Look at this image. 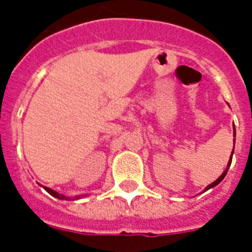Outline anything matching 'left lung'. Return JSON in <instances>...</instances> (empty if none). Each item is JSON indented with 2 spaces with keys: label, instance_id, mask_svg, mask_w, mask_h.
Returning a JSON list of instances; mask_svg holds the SVG:
<instances>
[{
  "label": "left lung",
  "instance_id": "left-lung-1",
  "mask_svg": "<svg viewBox=\"0 0 252 252\" xmlns=\"http://www.w3.org/2000/svg\"><path fill=\"white\" fill-rule=\"evenodd\" d=\"M234 134H235V130H234ZM233 152H234V149H233ZM231 156H233V153H231ZM230 163H231V159H230V161H229V165H227V166H230ZM227 168H229V167H227ZM227 168H226V170H225V171L222 172V175L220 176L219 179L215 180V182H213V183L209 184V186H208V187L205 188V191H207V189H209V188H212V187H215V186H217V184H219L220 182H221V180L223 179V178H225V175H226V172H227Z\"/></svg>",
  "mask_w": 252,
  "mask_h": 252
}]
</instances>
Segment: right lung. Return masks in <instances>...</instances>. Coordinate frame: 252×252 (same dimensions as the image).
I'll return each instance as SVG.
<instances>
[{"label": "right lung", "instance_id": "right-lung-1", "mask_svg": "<svg viewBox=\"0 0 252 252\" xmlns=\"http://www.w3.org/2000/svg\"><path fill=\"white\" fill-rule=\"evenodd\" d=\"M44 188H45V191L48 192V193H51L52 196H55V197H57V199H61V200L68 199V197H65L64 195H60V193H57L56 191H53V189H51V188H48V187H44Z\"/></svg>", "mask_w": 252, "mask_h": 252}]
</instances>
